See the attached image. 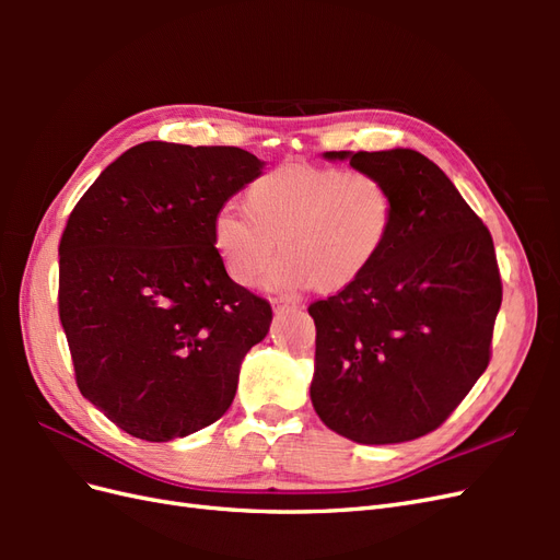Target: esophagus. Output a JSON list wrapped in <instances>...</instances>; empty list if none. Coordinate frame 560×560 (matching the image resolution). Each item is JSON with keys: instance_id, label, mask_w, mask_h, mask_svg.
<instances>
[{"instance_id": "1", "label": "esophagus", "mask_w": 560, "mask_h": 560, "mask_svg": "<svg viewBox=\"0 0 560 560\" xmlns=\"http://www.w3.org/2000/svg\"><path fill=\"white\" fill-rule=\"evenodd\" d=\"M273 311L280 315V313H287V311H296V303H290V301H282V299H276L273 301Z\"/></svg>"}]
</instances>
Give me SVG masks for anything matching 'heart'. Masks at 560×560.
<instances>
[{
    "instance_id": "1",
    "label": "heart",
    "mask_w": 560,
    "mask_h": 560,
    "mask_svg": "<svg viewBox=\"0 0 560 560\" xmlns=\"http://www.w3.org/2000/svg\"><path fill=\"white\" fill-rule=\"evenodd\" d=\"M245 210L222 208L212 219V243L235 284L257 282L270 292L336 296L369 276L397 226V198L369 173L287 161L257 177Z\"/></svg>"
}]
</instances>
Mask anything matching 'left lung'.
<instances>
[{
    "mask_svg": "<svg viewBox=\"0 0 560 560\" xmlns=\"http://www.w3.org/2000/svg\"><path fill=\"white\" fill-rule=\"evenodd\" d=\"M322 156L381 177L397 198V226L366 278L308 308L313 409L350 442H411L442 425L488 366L502 303L493 238L420 151Z\"/></svg>",
    "mask_w": 560,
    "mask_h": 560,
    "instance_id": "left-lung-1",
    "label": "left lung"
}]
</instances>
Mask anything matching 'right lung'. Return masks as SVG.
Returning <instances> with one entry per match:
<instances>
[{
  "label": "right lung",
  "mask_w": 560,
  "mask_h": 560,
  "mask_svg": "<svg viewBox=\"0 0 560 560\" xmlns=\"http://www.w3.org/2000/svg\"><path fill=\"white\" fill-rule=\"evenodd\" d=\"M238 147L142 142L81 196L60 241V322L77 385L144 442L222 418L273 311L235 284L212 219L261 177Z\"/></svg>",
  "instance_id": "right-lung-1"
}]
</instances>
